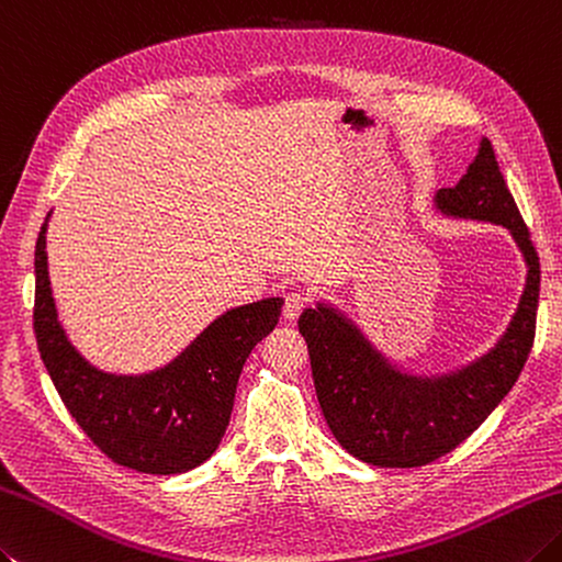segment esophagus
<instances>
[{
  "mask_svg": "<svg viewBox=\"0 0 562 562\" xmlns=\"http://www.w3.org/2000/svg\"><path fill=\"white\" fill-rule=\"evenodd\" d=\"M306 304H310V300H306L304 294H300V292L288 294V300H284V318L294 322V318L306 310Z\"/></svg>",
  "mask_w": 562,
  "mask_h": 562,
  "instance_id": "esophagus-1",
  "label": "esophagus"
}]
</instances>
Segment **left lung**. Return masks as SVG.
<instances>
[{"label": "left lung", "mask_w": 562, "mask_h": 562, "mask_svg": "<svg viewBox=\"0 0 562 562\" xmlns=\"http://www.w3.org/2000/svg\"><path fill=\"white\" fill-rule=\"evenodd\" d=\"M436 206L507 226L529 266L519 310L487 356L450 375L414 378L390 366L331 306L300 316L328 428L350 456L378 468H422L456 450L507 397L533 346L541 262L487 138L463 180L438 190Z\"/></svg>", "instance_id": "left-lung-1"}]
</instances>
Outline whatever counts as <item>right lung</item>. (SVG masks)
I'll use <instances>...</instances> for the list:
<instances>
[{
    "label": "right lung",
    "mask_w": 562,
    "mask_h": 562,
    "mask_svg": "<svg viewBox=\"0 0 562 562\" xmlns=\"http://www.w3.org/2000/svg\"><path fill=\"white\" fill-rule=\"evenodd\" d=\"M280 312V296L236 306L170 366L138 378L109 375L63 334L48 280L46 224L41 226L33 334L43 366L77 426L116 465L175 475L204 463L228 426L246 358L278 326Z\"/></svg>",
    "instance_id": "right-lung-1"
}]
</instances>
